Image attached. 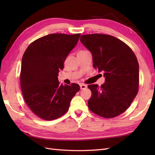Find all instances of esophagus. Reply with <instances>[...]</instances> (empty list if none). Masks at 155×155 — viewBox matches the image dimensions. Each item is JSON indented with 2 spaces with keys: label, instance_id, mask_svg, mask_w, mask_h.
Segmentation results:
<instances>
[{
  "label": "esophagus",
  "instance_id": "esophagus-1",
  "mask_svg": "<svg viewBox=\"0 0 155 155\" xmlns=\"http://www.w3.org/2000/svg\"><path fill=\"white\" fill-rule=\"evenodd\" d=\"M87 87V86L86 85H84V84H81L80 85V88L81 90H84V89H85Z\"/></svg>",
  "mask_w": 155,
  "mask_h": 155
}]
</instances>
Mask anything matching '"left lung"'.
Returning <instances> with one entry per match:
<instances>
[{"mask_svg": "<svg viewBox=\"0 0 155 155\" xmlns=\"http://www.w3.org/2000/svg\"><path fill=\"white\" fill-rule=\"evenodd\" d=\"M80 41L91 51L93 66L104 72L105 82L101 87L89 85L92 96L88 106L94 113L112 118L122 114L137 95L139 64L129 46L109 35H83Z\"/></svg>", "mask_w": 155, "mask_h": 155, "instance_id": "obj_1", "label": "left lung"}]
</instances>
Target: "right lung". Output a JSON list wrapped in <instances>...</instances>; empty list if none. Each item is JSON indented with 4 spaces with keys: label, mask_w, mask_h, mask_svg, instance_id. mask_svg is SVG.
Returning <instances> with one entry per match:
<instances>
[{
    "label": "right lung",
    "mask_w": 155,
    "mask_h": 155,
    "mask_svg": "<svg viewBox=\"0 0 155 155\" xmlns=\"http://www.w3.org/2000/svg\"><path fill=\"white\" fill-rule=\"evenodd\" d=\"M80 34H51L34 41L22 58L21 88L24 100L34 113L45 120L60 118L80 87L61 84L58 73L77 45Z\"/></svg>",
    "instance_id": "1"
}]
</instances>
